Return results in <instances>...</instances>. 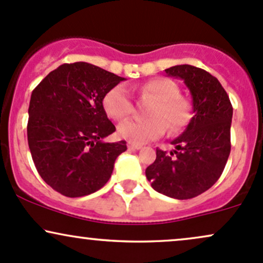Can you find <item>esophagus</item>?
<instances>
[{
	"mask_svg": "<svg viewBox=\"0 0 263 263\" xmlns=\"http://www.w3.org/2000/svg\"><path fill=\"white\" fill-rule=\"evenodd\" d=\"M128 149H130V150H139V149H141V145H139V144L128 143Z\"/></svg>",
	"mask_w": 263,
	"mask_h": 263,
	"instance_id": "34e87169",
	"label": "esophagus"
}]
</instances>
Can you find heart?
I'll return each instance as SVG.
<instances>
[{
    "label": "heart",
    "mask_w": 263,
    "mask_h": 263,
    "mask_svg": "<svg viewBox=\"0 0 263 263\" xmlns=\"http://www.w3.org/2000/svg\"><path fill=\"white\" fill-rule=\"evenodd\" d=\"M143 97L155 100L149 109L150 119L124 120L118 125V135L133 144H144L164 135L166 125L171 133H178L190 120V104L180 97L178 85L170 79L156 78L139 87ZM103 107L109 117L120 120L133 110L129 90L124 84L109 89L103 98Z\"/></svg>",
    "instance_id": "1"
}]
</instances>
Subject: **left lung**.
Returning a JSON list of instances; mask_svg holds the SVG:
<instances>
[{
  "mask_svg": "<svg viewBox=\"0 0 263 263\" xmlns=\"http://www.w3.org/2000/svg\"><path fill=\"white\" fill-rule=\"evenodd\" d=\"M167 77L184 81L193 98L190 123L171 141L175 150L156 149V159L146 167L152 187L173 199H193L219 180L229 159L232 105L217 78L190 64L165 69Z\"/></svg>",
  "mask_w": 263,
  "mask_h": 263,
  "instance_id": "8db88e82",
  "label": "left lung"
}]
</instances>
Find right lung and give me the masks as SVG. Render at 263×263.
I'll list each match as a JSON object with an SVG mask.
<instances>
[{"label": "right lung", "instance_id": "1", "mask_svg": "<svg viewBox=\"0 0 263 263\" xmlns=\"http://www.w3.org/2000/svg\"><path fill=\"white\" fill-rule=\"evenodd\" d=\"M125 78L87 62L64 63L32 92L27 138L38 174L68 197L96 193L107 184L124 140L105 143L116 132L103 98Z\"/></svg>", "mask_w": 263, "mask_h": 263}]
</instances>
